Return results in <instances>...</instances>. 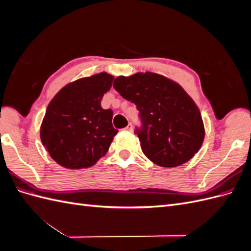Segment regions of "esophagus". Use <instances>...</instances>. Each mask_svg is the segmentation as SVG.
<instances>
[{"label": "esophagus", "instance_id": "1", "mask_svg": "<svg viewBox=\"0 0 251 251\" xmlns=\"http://www.w3.org/2000/svg\"><path fill=\"white\" fill-rule=\"evenodd\" d=\"M125 130H126V131H128V132H132V130H133V126H132V124H128V125L125 127Z\"/></svg>", "mask_w": 251, "mask_h": 251}]
</instances>
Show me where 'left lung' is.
Listing matches in <instances>:
<instances>
[{"instance_id": "obj_1", "label": "left lung", "mask_w": 251, "mask_h": 251, "mask_svg": "<svg viewBox=\"0 0 251 251\" xmlns=\"http://www.w3.org/2000/svg\"><path fill=\"white\" fill-rule=\"evenodd\" d=\"M113 87L139 111L141 126L134 132L150 160L174 168L200 150L205 135L201 113L178 83L147 72L119 76Z\"/></svg>"}]
</instances>
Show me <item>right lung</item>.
Here are the masks:
<instances>
[{"instance_id": "right-lung-1", "label": "right lung", "mask_w": 251, "mask_h": 251, "mask_svg": "<svg viewBox=\"0 0 251 251\" xmlns=\"http://www.w3.org/2000/svg\"><path fill=\"white\" fill-rule=\"evenodd\" d=\"M114 77L102 72L65 86L50 101L41 139L51 158L66 169H87L107 154L118 130L101 100Z\"/></svg>"}]
</instances>
